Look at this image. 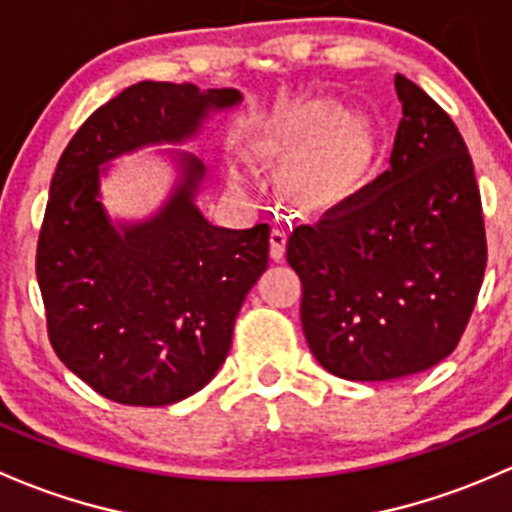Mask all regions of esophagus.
<instances>
[{
  "mask_svg": "<svg viewBox=\"0 0 512 512\" xmlns=\"http://www.w3.org/2000/svg\"><path fill=\"white\" fill-rule=\"evenodd\" d=\"M286 239L288 231L283 226H273L271 229V258L273 261H281L283 254H286Z\"/></svg>",
  "mask_w": 512,
  "mask_h": 512,
  "instance_id": "esophagus-1",
  "label": "esophagus"
}]
</instances>
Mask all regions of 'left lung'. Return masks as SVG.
Returning a JSON list of instances; mask_svg holds the SVG:
<instances>
[{
    "label": "left lung",
    "instance_id": "left-lung-1",
    "mask_svg": "<svg viewBox=\"0 0 512 512\" xmlns=\"http://www.w3.org/2000/svg\"><path fill=\"white\" fill-rule=\"evenodd\" d=\"M394 88L402 120L389 170L295 226L286 244L310 352L352 382L409 377L449 357L488 261L466 142L416 83L397 73Z\"/></svg>",
    "mask_w": 512,
    "mask_h": 512
}]
</instances>
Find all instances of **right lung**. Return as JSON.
<instances>
[{
	"label": "right lung",
	"instance_id": "add662e5",
	"mask_svg": "<svg viewBox=\"0 0 512 512\" xmlns=\"http://www.w3.org/2000/svg\"><path fill=\"white\" fill-rule=\"evenodd\" d=\"M234 88L140 81L100 105L63 150L36 244L46 333L59 360L105 399L165 407L226 360L236 315L268 266L271 226L209 224L192 197L202 162L157 217L123 234L98 202V165L147 142H179Z\"/></svg>",
	"mask_w": 512,
	"mask_h": 512
}]
</instances>
